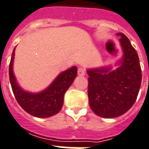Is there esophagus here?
<instances>
[{
	"label": "esophagus",
	"instance_id": "obj_1",
	"mask_svg": "<svg viewBox=\"0 0 149 149\" xmlns=\"http://www.w3.org/2000/svg\"><path fill=\"white\" fill-rule=\"evenodd\" d=\"M85 74H86V70L85 69H83L82 67H80L78 69V74L80 75V76H83V75H85Z\"/></svg>",
	"mask_w": 149,
	"mask_h": 149
}]
</instances>
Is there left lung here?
<instances>
[{
  "label": "left lung",
  "instance_id": "left-lung-1",
  "mask_svg": "<svg viewBox=\"0 0 149 149\" xmlns=\"http://www.w3.org/2000/svg\"><path fill=\"white\" fill-rule=\"evenodd\" d=\"M117 35L121 38L123 51L120 66L114 70L111 67L87 70L90 107L103 118H115L127 112L136 102L141 85L137 52L126 35L122 33Z\"/></svg>",
  "mask_w": 149,
  "mask_h": 149
}]
</instances>
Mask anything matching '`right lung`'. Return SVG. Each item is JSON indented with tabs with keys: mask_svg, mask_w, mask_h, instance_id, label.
<instances>
[{
	"mask_svg": "<svg viewBox=\"0 0 149 149\" xmlns=\"http://www.w3.org/2000/svg\"><path fill=\"white\" fill-rule=\"evenodd\" d=\"M15 48L9 63V80L16 100L27 113L39 118H47L62 109L64 95L77 76V67L72 66L60 74L49 87L39 93H29L22 90L16 81L13 71Z\"/></svg>",
	"mask_w": 149,
	"mask_h": 149,
	"instance_id": "right-lung-1",
	"label": "right lung"
}]
</instances>
